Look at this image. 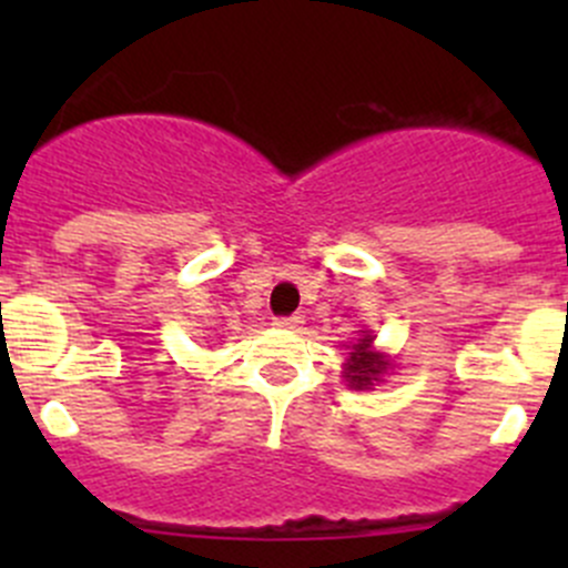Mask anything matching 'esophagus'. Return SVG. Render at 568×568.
<instances>
[{
	"instance_id": "1",
	"label": "esophagus",
	"mask_w": 568,
	"mask_h": 568,
	"mask_svg": "<svg viewBox=\"0 0 568 568\" xmlns=\"http://www.w3.org/2000/svg\"><path fill=\"white\" fill-rule=\"evenodd\" d=\"M274 324L283 326V329H296V326L302 324V318L300 316H277L274 318Z\"/></svg>"
}]
</instances>
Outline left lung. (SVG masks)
<instances>
[{
    "instance_id": "8db88e82",
    "label": "left lung",
    "mask_w": 568,
    "mask_h": 568,
    "mask_svg": "<svg viewBox=\"0 0 568 568\" xmlns=\"http://www.w3.org/2000/svg\"><path fill=\"white\" fill-rule=\"evenodd\" d=\"M371 341H374V337L365 335L363 341L354 343L352 359L346 363V382L354 390H368V387L379 379L382 371L387 368L385 359H382L379 354L371 352Z\"/></svg>"
}]
</instances>
